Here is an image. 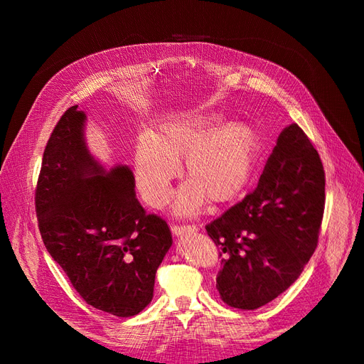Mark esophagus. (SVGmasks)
<instances>
[{
  "mask_svg": "<svg viewBox=\"0 0 364 364\" xmlns=\"http://www.w3.org/2000/svg\"><path fill=\"white\" fill-rule=\"evenodd\" d=\"M198 228L196 225H172V233L175 236H183L186 233H196Z\"/></svg>",
  "mask_w": 364,
  "mask_h": 364,
  "instance_id": "1",
  "label": "esophagus"
}]
</instances>
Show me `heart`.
Returning <instances> with one entry per match:
<instances>
[{
    "label": "heart",
    "instance_id": "heart-1",
    "mask_svg": "<svg viewBox=\"0 0 364 364\" xmlns=\"http://www.w3.org/2000/svg\"><path fill=\"white\" fill-rule=\"evenodd\" d=\"M258 145L255 129L244 123L219 127L211 119L181 115L162 123L153 136L137 137L136 188L146 205L162 206L184 161L189 180L175 196L178 215H194L206 200L213 205L231 203L250 181Z\"/></svg>",
    "mask_w": 364,
    "mask_h": 364
}]
</instances>
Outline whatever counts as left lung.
I'll use <instances>...</instances> for the list:
<instances>
[{
  "mask_svg": "<svg viewBox=\"0 0 364 364\" xmlns=\"http://www.w3.org/2000/svg\"><path fill=\"white\" fill-rule=\"evenodd\" d=\"M323 205L319 153L292 123L278 136L255 191L206 225L223 255L215 278L220 299L257 310L288 289L318 247Z\"/></svg>",
  "mask_w": 364,
  "mask_h": 364,
  "instance_id": "left-lung-1",
  "label": "left lung"
}]
</instances>
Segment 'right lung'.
Returning a JSON list of instances; mask_svg holds the SVG:
<instances>
[{"mask_svg":"<svg viewBox=\"0 0 364 364\" xmlns=\"http://www.w3.org/2000/svg\"><path fill=\"white\" fill-rule=\"evenodd\" d=\"M84 125L86 114L68 107L45 146L36 189L38 230L89 305L131 318L153 299L172 233L139 203L128 166L106 170L92 156Z\"/></svg>","mask_w":364,"mask_h":364,"instance_id":"obj_1","label":"right lung"}]
</instances>
